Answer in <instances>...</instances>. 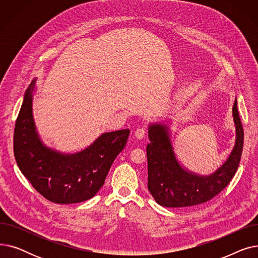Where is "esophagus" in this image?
<instances>
[{
    "label": "esophagus",
    "instance_id": "34e87169",
    "mask_svg": "<svg viewBox=\"0 0 258 258\" xmlns=\"http://www.w3.org/2000/svg\"><path fill=\"white\" fill-rule=\"evenodd\" d=\"M145 134H146V130L143 127H139L137 128L136 132H135V136H136L137 139H143L145 137Z\"/></svg>",
    "mask_w": 258,
    "mask_h": 258
}]
</instances>
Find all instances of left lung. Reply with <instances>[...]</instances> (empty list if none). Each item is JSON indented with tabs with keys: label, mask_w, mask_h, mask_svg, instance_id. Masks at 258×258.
Instances as JSON below:
<instances>
[{
	"label": "left lung",
	"mask_w": 258,
	"mask_h": 258,
	"mask_svg": "<svg viewBox=\"0 0 258 258\" xmlns=\"http://www.w3.org/2000/svg\"><path fill=\"white\" fill-rule=\"evenodd\" d=\"M236 99L232 107L235 145L225 163L209 175H199L184 169L175 158L165 124L153 123L148 128L151 143L146 146L148 190L159 205L188 207L205 203L218 196L230 183L238 168L243 145V130Z\"/></svg>",
	"instance_id": "1"
}]
</instances>
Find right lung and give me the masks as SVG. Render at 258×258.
<instances>
[{"mask_svg":"<svg viewBox=\"0 0 258 258\" xmlns=\"http://www.w3.org/2000/svg\"><path fill=\"white\" fill-rule=\"evenodd\" d=\"M35 79L26 90L17 118L13 152L22 173L50 202L74 204L93 198L103 186L114 160L123 150L130 130L104 133L86 150L66 155L40 141L32 115Z\"/></svg>","mask_w":258,"mask_h":258,"instance_id":"1","label":"right lung"}]
</instances>
